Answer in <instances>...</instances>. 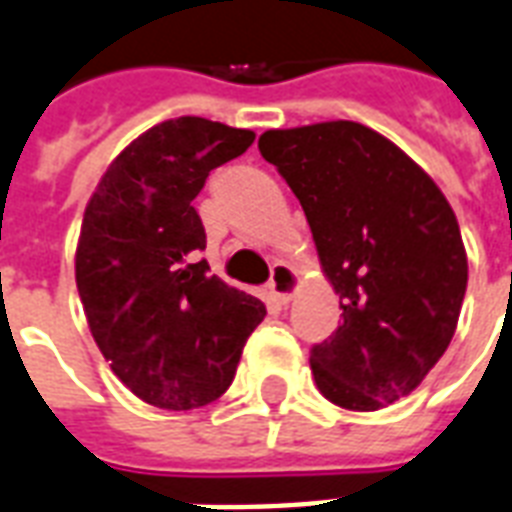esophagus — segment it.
<instances>
[{
	"label": "esophagus",
	"mask_w": 512,
	"mask_h": 512,
	"mask_svg": "<svg viewBox=\"0 0 512 512\" xmlns=\"http://www.w3.org/2000/svg\"><path fill=\"white\" fill-rule=\"evenodd\" d=\"M300 287L298 273L292 271L287 263H276L271 271V282H268V290L279 303H290L295 298V292Z\"/></svg>",
	"instance_id": "1"
}]
</instances>
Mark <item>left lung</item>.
<instances>
[{
    "mask_svg": "<svg viewBox=\"0 0 512 512\" xmlns=\"http://www.w3.org/2000/svg\"><path fill=\"white\" fill-rule=\"evenodd\" d=\"M260 155L298 195L343 322L311 349L319 392L346 411L411 395L454 338L467 252L419 163L373 128L330 120L273 128Z\"/></svg>",
    "mask_w": 512,
    "mask_h": 512,
    "instance_id": "left-lung-1",
    "label": "left lung"
}]
</instances>
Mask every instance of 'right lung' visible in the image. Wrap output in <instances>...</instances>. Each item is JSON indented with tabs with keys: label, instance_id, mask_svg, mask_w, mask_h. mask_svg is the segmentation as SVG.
Wrapping results in <instances>:
<instances>
[{
	"label": "right lung",
	"instance_id": "obj_1",
	"mask_svg": "<svg viewBox=\"0 0 512 512\" xmlns=\"http://www.w3.org/2000/svg\"><path fill=\"white\" fill-rule=\"evenodd\" d=\"M255 142L247 128L177 117L109 163L85 206L74 279L93 341L139 400L190 411L239 368L265 306L209 273L193 198L209 171Z\"/></svg>",
	"mask_w": 512,
	"mask_h": 512
}]
</instances>
